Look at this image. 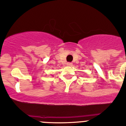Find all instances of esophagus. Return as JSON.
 <instances>
[{
  "label": "esophagus",
  "mask_w": 126,
  "mask_h": 126,
  "mask_svg": "<svg viewBox=\"0 0 126 126\" xmlns=\"http://www.w3.org/2000/svg\"><path fill=\"white\" fill-rule=\"evenodd\" d=\"M72 64H72V63H71V62H67V65H68V66H71Z\"/></svg>",
  "instance_id": "esophagus-1"
}]
</instances>
